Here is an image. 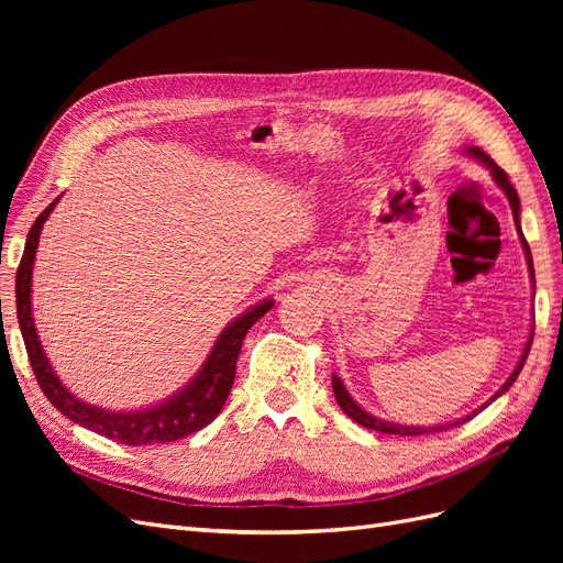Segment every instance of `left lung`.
Listing matches in <instances>:
<instances>
[{"label": "left lung", "mask_w": 563, "mask_h": 563, "mask_svg": "<svg viewBox=\"0 0 563 563\" xmlns=\"http://www.w3.org/2000/svg\"><path fill=\"white\" fill-rule=\"evenodd\" d=\"M470 157H474V159H479L484 166H488V172H490V176H493V180L498 183V187L500 190L507 195V199H509V207H512V216H515V225H517V234H519V240H521V246H523V253H526V263H528V269H531V282L536 284V277H533V258H531V249H528V242H526V236H523V232H521V223H519V213H521V209H519V195H517V190H515V185L509 183V178H507V174L503 172V168L493 162L486 152L482 150V147H467L465 150ZM533 331H536V327H531V335H528V343H526V347H523V354H521V360H519V364L515 366V371H512V376H509L507 380H505V385L496 391V395H493L484 406H479L476 408V411H472L470 416H465V418H457V420H453V422H446V424H434V428H413V424H399V422H387V420H380V418H376V416H371V413H366L364 408L356 404L352 397H350V391L345 389V385H343V380H340L335 373L331 376V385H333V395H335V401H338V406L343 408V413L345 416H350L354 422H360L362 428H366V430H376V432H387V434H401V437H418V434H432V432H441V430H449V428H455V424H463V422H467V420H472L476 413L479 411H484V408L490 404V401H496L500 395H505V391L512 387V383L517 380V376L521 373V368H523V364H526V356H528V352H531V343H533Z\"/></svg>", "instance_id": "left-lung-1"}]
</instances>
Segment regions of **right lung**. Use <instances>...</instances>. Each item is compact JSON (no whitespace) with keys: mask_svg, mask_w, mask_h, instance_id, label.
<instances>
[{"mask_svg":"<svg viewBox=\"0 0 563 563\" xmlns=\"http://www.w3.org/2000/svg\"><path fill=\"white\" fill-rule=\"evenodd\" d=\"M56 197L48 207L37 216L35 225L30 228L23 258L15 272V312H19L21 333L25 340L27 360L35 378L44 391V397L54 404L58 411L70 418L73 422L81 424L100 437H108L126 446H150V444H168V441L183 439L187 434H195L220 413L225 406V399L234 383L236 360H240L242 343L249 329L258 321L269 308L272 300H263L253 305L242 317H236L218 335L213 350L209 352L207 362L201 364L197 376L187 383L176 395L155 404L150 408H139V411H108V408L91 406L87 401L77 399L70 389H67L56 371L51 368L46 354L40 345L35 319H32V265H35V255L40 246L42 225L46 223L48 213L54 211Z\"/></svg>","mask_w":563,"mask_h":563,"instance_id":"1","label":"right lung"}]
</instances>
